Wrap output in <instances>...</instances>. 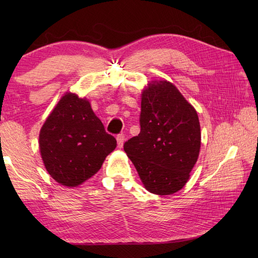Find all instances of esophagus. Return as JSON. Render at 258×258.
I'll return each instance as SVG.
<instances>
[{
  "instance_id": "34e87169",
  "label": "esophagus",
  "mask_w": 258,
  "mask_h": 258,
  "mask_svg": "<svg viewBox=\"0 0 258 258\" xmlns=\"http://www.w3.org/2000/svg\"><path fill=\"white\" fill-rule=\"evenodd\" d=\"M116 141H117V146H118V147H122L123 144H124V141H125L124 135H123V134H118V135L116 136Z\"/></svg>"
}]
</instances>
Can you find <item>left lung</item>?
I'll return each instance as SVG.
<instances>
[{
	"mask_svg": "<svg viewBox=\"0 0 258 258\" xmlns=\"http://www.w3.org/2000/svg\"><path fill=\"white\" fill-rule=\"evenodd\" d=\"M140 125V134L125 142V153L147 190L176 193L188 180L200 154L195 108L172 83L154 82L142 94Z\"/></svg>",
	"mask_w": 258,
	"mask_h": 258,
	"instance_id": "1",
	"label": "left lung"
}]
</instances>
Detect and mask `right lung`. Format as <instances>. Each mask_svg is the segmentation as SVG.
Instances as JSON below:
<instances>
[{"label": "right lung", "instance_id": "add662e5", "mask_svg": "<svg viewBox=\"0 0 258 258\" xmlns=\"http://www.w3.org/2000/svg\"><path fill=\"white\" fill-rule=\"evenodd\" d=\"M116 147L92 111L89 101L67 93L40 132V151L48 174L57 183L73 187L98 172Z\"/></svg>", "mask_w": 258, "mask_h": 258}]
</instances>
